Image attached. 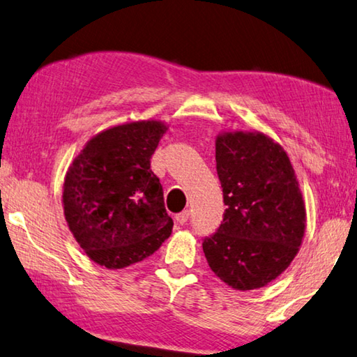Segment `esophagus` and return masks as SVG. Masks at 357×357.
Here are the masks:
<instances>
[{
    "label": "esophagus",
    "instance_id": "esophagus-1",
    "mask_svg": "<svg viewBox=\"0 0 357 357\" xmlns=\"http://www.w3.org/2000/svg\"><path fill=\"white\" fill-rule=\"evenodd\" d=\"M188 219H189V211H188V209H185V211H181V213L176 214V222L181 224V225H184L185 222H188Z\"/></svg>",
    "mask_w": 357,
    "mask_h": 357
}]
</instances>
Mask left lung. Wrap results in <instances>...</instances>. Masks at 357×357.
<instances>
[{
  "label": "left lung",
  "mask_w": 357,
  "mask_h": 357,
  "mask_svg": "<svg viewBox=\"0 0 357 357\" xmlns=\"http://www.w3.org/2000/svg\"><path fill=\"white\" fill-rule=\"evenodd\" d=\"M216 168L227 208L203 252L231 289H259L301 250L307 227L301 184L284 148L262 132L219 133Z\"/></svg>",
  "instance_id": "8db88e82"
}]
</instances>
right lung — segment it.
Listing matches in <instances>:
<instances>
[{
    "label": "right lung",
    "instance_id": "1",
    "mask_svg": "<svg viewBox=\"0 0 357 357\" xmlns=\"http://www.w3.org/2000/svg\"><path fill=\"white\" fill-rule=\"evenodd\" d=\"M168 126L135 121L90 138L68 168L63 213L90 260L126 268L154 254L172 235L163 189L151 157Z\"/></svg>",
    "mask_w": 357,
    "mask_h": 357
}]
</instances>
